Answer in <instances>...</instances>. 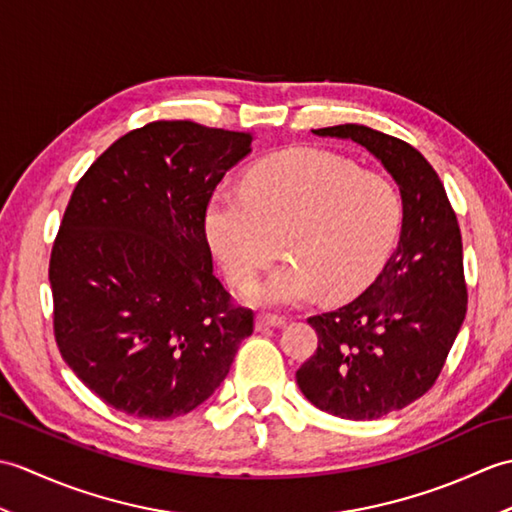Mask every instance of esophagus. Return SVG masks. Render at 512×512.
Returning <instances> with one entry per match:
<instances>
[{
  "instance_id": "1",
  "label": "esophagus",
  "mask_w": 512,
  "mask_h": 512,
  "mask_svg": "<svg viewBox=\"0 0 512 512\" xmlns=\"http://www.w3.org/2000/svg\"><path fill=\"white\" fill-rule=\"evenodd\" d=\"M286 319L277 317V314H257L255 319V328L257 330H266V328H284Z\"/></svg>"
}]
</instances>
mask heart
Returning <instances> with one entry per match:
<instances>
[{"mask_svg":"<svg viewBox=\"0 0 512 512\" xmlns=\"http://www.w3.org/2000/svg\"><path fill=\"white\" fill-rule=\"evenodd\" d=\"M402 226L398 189L378 173L321 149H290L248 171L244 189H220L204 228L228 279L248 288L284 250L286 264L250 290L266 308L319 295L347 299L378 277Z\"/></svg>","mask_w":512,"mask_h":512,"instance_id":"1","label":"heart"}]
</instances>
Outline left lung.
Returning <instances> with one entry per match:
<instances>
[{"label":"left lung","mask_w":512,"mask_h":512,"mask_svg":"<svg viewBox=\"0 0 512 512\" xmlns=\"http://www.w3.org/2000/svg\"><path fill=\"white\" fill-rule=\"evenodd\" d=\"M312 134L354 140L400 189L396 250L363 295L308 319L319 347L297 369V385L314 407L376 420L427 394L462 328L469 295L458 217L436 169L405 140L354 123Z\"/></svg>","instance_id":"1"}]
</instances>
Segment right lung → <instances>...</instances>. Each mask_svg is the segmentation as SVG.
Returning a JSON list of instances; mask_svg holds the SVG:
<instances>
[{
	"label": "right lung",
	"instance_id": "add662e5",
	"mask_svg": "<svg viewBox=\"0 0 512 512\" xmlns=\"http://www.w3.org/2000/svg\"><path fill=\"white\" fill-rule=\"evenodd\" d=\"M253 136L156 121L121 136L76 184L50 255L54 339L105 405L169 420L222 385L253 310L213 275L204 215Z\"/></svg>",
	"mask_w": 512,
	"mask_h": 512
}]
</instances>
